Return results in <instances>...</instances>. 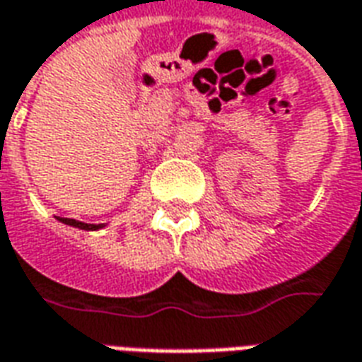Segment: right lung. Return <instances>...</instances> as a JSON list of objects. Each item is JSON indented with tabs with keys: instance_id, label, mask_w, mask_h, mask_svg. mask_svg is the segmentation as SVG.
Wrapping results in <instances>:
<instances>
[{
	"instance_id": "obj_1",
	"label": "right lung",
	"mask_w": 362,
	"mask_h": 362,
	"mask_svg": "<svg viewBox=\"0 0 362 362\" xmlns=\"http://www.w3.org/2000/svg\"><path fill=\"white\" fill-rule=\"evenodd\" d=\"M58 221L59 223H64V225H69V227L83 228V230H98V228L104 227V225H89V223H81V221L67 219V217H58Z\"/></svg>"
}]
</instances>
